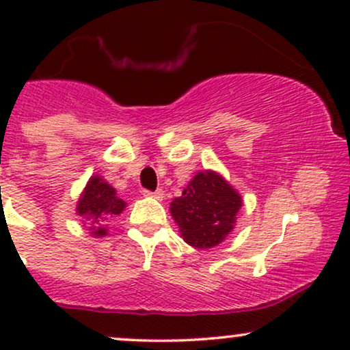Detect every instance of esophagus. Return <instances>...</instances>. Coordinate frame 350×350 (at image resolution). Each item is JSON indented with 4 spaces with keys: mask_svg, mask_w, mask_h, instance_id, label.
I'll return each mask as SVG.
<instances>
[{
    "mask_svg": "<svg viewBox=\"0 0 350 350\" xmlns=\"http://www.w3.org/2000/svg\"><path fill=\"white\" fill-rule=\"evenodd\" d=\"M143 196H146V198H154L158 200L163 199V189H156V191H143Z\"/></svg>",
    "mask_w": 350,
    "mask_h": 350,
    "instance_id": "1",
    "label": "esophagus"
}]
</instances>
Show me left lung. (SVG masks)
<instances>
[{
  "mask_svg": "<svg viewBox=\"0 0 350 350\" xmlns=\"http://www.w3.org/2000/svg\"><path fill=\"white\" fill-rule=\"evenodd\" d=\"M242 199L217 172L202 171L171 202L180 235L196 248H211L232 232Z\"/></svg>",
  "mask_w": 350,
  "mask_h": 350,
  "instance_id": "1",
  "label": "left lung"
}]
</instances>
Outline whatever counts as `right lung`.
<instances>
[{"mask_svg":"<svg viewBox=\"0 0 350 350\" xmlns=\"http://www.w3.org/2000/svg\"><path fill=\"white\" fill-rule=\"evenodd\" d=\"M124 202L116 198L115 189L107 184L100 176H94L88 180L85 191L77 204L79 215L85 217L90 224V230L94 235H107V228L103 227L110 217L122 214Z\"/></svg>","mask_w":350,"mask_h":350,"instance_id":"add662e5","label":"right lung"}]
</instances>
